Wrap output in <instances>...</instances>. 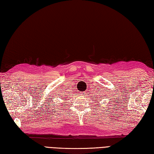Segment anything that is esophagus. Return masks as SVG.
<instances>
[{"instance_id":"1","label":"esophagus","mask_w":154,"mask_h":154,"mask_svg":"<svg viewBox=\"0 0 154 154\" xmlns=\"http://www.w3.org/2000/svg\"><path fill=\"white\" fill-rule=\"evenodd\" d=\"M81 94H84V93H83V92H81Z\"/></svg>"}]
</instances>
